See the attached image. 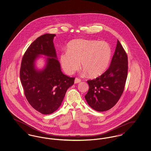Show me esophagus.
I'll list each match as a JSON object with an SVG mask.
<instances>
[{
	"instance_id": "1",
	"label": "esophagus",
	"mask_w": 151,
	"mask_h": 151,
	"mask_svg": "<svg viewBox=\"0 0 151 151\" xmlns=\"http://www.w3.org/2000/svg\"><path fill=\"white\" fill-rule=\"evenodd\" d=\"M80 81H81V80H80V79L78 78H76L75 79V81H74V82H75V84H76V83H79Z\"/></svg>"
}]
</instances>
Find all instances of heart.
I'll return each mask as SVG.
<instances>
[{
  "label": "heart",
  "mask_w": 151,
  "mask_h": 151,
  "mask_svg": "<svg viewBox=\"0 0 151 151\" xmlns=\"http://www.w3.org/2000/svg\"><path fill=\"white\" fill-rule=\"evenodd\" d=\"M111 56V48L106 41L80 39L68 45V50L63 51L60 61L65 72L71 75L83 68L91 77L101 75L106 70Z\"/></svg>",
  "instance_id": "obj_1"
}]
</instances>
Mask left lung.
Listing matches in <instances>:
<instances>
[{
	"instance_id": "8db88e82",
	"label": "left lung",
	"mask_w": 151,
	"mask_h": 151,
	"mask_svg": "<svg viewBox=\"0 0 151 151\" xmlns=\"http://www.w3.org/2000/svg\"><path fill=\"white\" fill-rule=\"evenodd\" d=\"M127 73V55L118 40L108 70L96 79L87 81L89 88L85 98L88 105L98 111L113 108L123 92Z\"/></svg>"
}]
</instances>
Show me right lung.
<instances>
[{"label":"right lung","mask_w":151,"mask_h":151,"mask_svg":"<svg viewBox=\"0 0 151 151\" xmlns=\"http://www.w3.org/2000/svg\"><path fill=\"white\" fill-rule=\"evenodd\" d=\"M54 36V34H45L31 43L22 57L20 70L27 100L43 114H51L59 108L67 90L75 80V78L65 75L60 70L53 43ZM39 55L50 57L46 67L40 72L34 67V61Z\"/></svg>","instance_id":"obj_1"}]
</instances>
